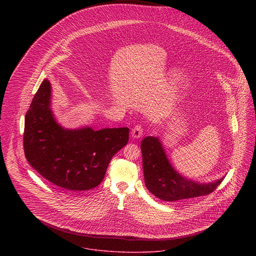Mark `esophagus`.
Wrapping results in <instances>:
<instances>
[{"instance_id":"1","label":"esophagus","mask_w":256,"mask_h":256,"mask_svg":"<svg viewBox=\"0 0 256 256\" xmlns=\"http://www.w3.org/2000/svg\"><path fill=\"white\" fill-rule=\"evenodd\" d=\"M143 132H144V128L142 125H136L135 127H133L132 129V136L136 139L140 138L142 135H143Z\"/></svg>"}]
</instances>
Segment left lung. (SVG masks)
<instances>
[{
    "label": "left lung",
    "mask_w": 256,
    "mask_h": 256,
    "mask_svg": "<svg viewBox=\"0 0 256 256\" xmlns=\"http://www.w3.org/2000/svg\"><path fill=\"white\" fill-rule=\"evenodd\" d=\"M143 170L148 190L164 201H176L212 193L222 180L199 184L180 176L168 162L158 138L146 137L141 143Z\"/></svg>",
    "instance_id": "8db88e82"
}]
</instances>
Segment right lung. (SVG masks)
Masks as SVG:
<instances>
[{
	"label": "right lung",
	"instance_id": "obj_1",
	"mask_svg": "<svg viewBox=\"0 0 256 256\" xmlns=\"http://www.w3.org/2000/svg\"><path fill=\"white\" fill-rule=\"evenodd\" d=\"M50 96V82L44 80L26 114L24 156L57 187L73 192L92 189L104 178L112 156L127 145L129 129H63L54 119Z\"/></svg>",
	"mask_w": 256,
	"mask_h": 256
}]
</instances>
